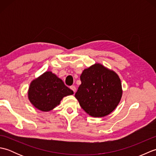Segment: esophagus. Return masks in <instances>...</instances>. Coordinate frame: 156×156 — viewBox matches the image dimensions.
Masks as SVG:
<instances>
[{
	"label": "esophagus",
	"instance_id": "1",
	"mask_svg": "<svg viewBox=\"0 0 156 156\" xmlns=\"http://www.w3.org/2000/svg\"><path fill=\"white\" fill-rule=\"evenodd\" d=\"M70 88L72 89L73 91H74V92L75 93L76 91V88L74 87V86H72V87H70Z\"/></svg>",
	"mask_w": 156,
	"mask_h": 156
}]
</instances>
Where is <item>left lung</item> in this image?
Here are the masks:
<instances>
[{
    "mask_svg": "<svg viewBox=\"0 0 156 156\" xmlns=\"http://www.w3.org/2000/svg\"><path fill=\"white\" fill-rule=\"evenodd\" d=\"M80 80L75 97L89 115L105 117L117 107L122 91L120 78L115 72L95 64L82 72Z\"/></svg>",
    "mask_w": 156,
    "mask_h": 156,
    "instance_id": "8db88e82",
    "label": "left lung"
}]
</instances>
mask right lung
I'll list each match as a JSON object with an SVG mask.
<instances>
[{"mask_svg":"<svg viewBox=\"0 0 156 156\" xmlns=\"http://www.w3.org/2000/svg\"><path fill=\"white\" fill-rule=\"evenodd\" d=\"M74 94L61 79L46 72L30 84L28 97L31 104L41 111L52 110L66 96Z\"/></svg>","mask_w":156,"mask_h":156,"instance_id":"obj_1","label":"right lung"}]
</instances>
